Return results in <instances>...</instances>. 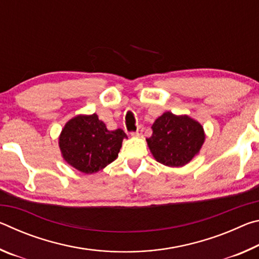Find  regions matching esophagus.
<instances>
[{
  "label": "esophagus",
  "mask_w": 259,
  "mask_h": 259,
  "mask_svg": "<svg viewBox=\"0 0 259 259\" xmlns=\"http://www.w3.org/2000/svg\"><path fill=\"white\" fill-rule=\"evenodd\" d=\"M143 130H144L143 126H142V125H139L138 128H137V130H136L135 133H131V135H133V136H136V137H139V136L143 134Z\"/></svg>",
  "instance_id": "1"
}]
</instances>
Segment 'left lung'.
<instances>
[{
  "label": "left lung",
  "instance_id": "obj_1",
  "mask_svg": "<svg viewBox=\"0 0 259 259\" xmlns=\"http://www.w3.org/2000/svg\"><path fill=\"white\" fill-rule=\"evenodd\" d=\"M147 145L154 159L168 166L187 164L204 143L203 126L187 115L165 112L152 125Z\"/></svg>",
  "mask_w": 259,
  "mask_h": 259
}]
</instances>
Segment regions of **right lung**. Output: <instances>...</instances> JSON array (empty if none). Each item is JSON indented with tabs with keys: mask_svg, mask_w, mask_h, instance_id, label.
Listing matches in <instances>:
<instances>
[{
	"mask_svg": "<svg viewBox=\"0 0 259 259\" xmlns=\"http://www.w3.org/2000/svg\"><path fill=\"white\" fill-rule=\"evenodd\" d=\"M124 138L123 130L109 131L97 114L77 115L61 130L59 147L69 165L83 174H94L116 159Z\"/></svg>",
	"mask_w": 259,
	"mask_h": 259,
	"instance_id": "add662e5",
	"label": "right lung"
}]
</instances>
